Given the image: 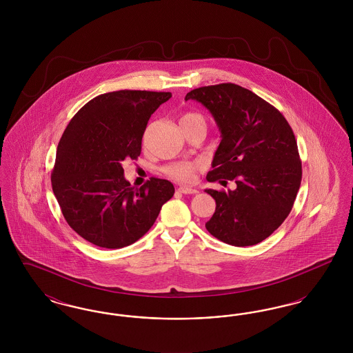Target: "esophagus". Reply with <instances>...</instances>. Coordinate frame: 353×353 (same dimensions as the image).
Listing matches in <instances>:
<instances>
[{
  "label": "esophagus",
  "mask_w": 353,
  "mask_h": 353,
  "mask_svg": "<svg viewBox=\"0 0 353 353\" xmlns=\"http://www.w3.org/2000/svg\"><path fill=\"white\" fill-rule=\"evenodd\" d=\"M179 192H180V193H184V194H196V193H199L197 189L189 188V186H180V188H179Z\"/></svg>",
  "instance_id": "1"
}]
</instances>
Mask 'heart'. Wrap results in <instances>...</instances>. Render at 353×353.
I'll list each match as a JSON object with an SVG mask.
<instances>
[{"instance_id":"1","label":"heart","mask_w":353,"mask_h":353,"mask_svg":"<svg viewBox=\"0 0 353 353\" xmlns=\"http://www.w3.org/2000/svg\"><path fill=\"white\" fill-rule=\"evenodd\" d=\"M205 124V119L197 112H186L181 119H180V124L181 127L188 125V124ZM200 169V164L194 163V161H179V163H173L169 164L165 168V173L169 177L181 181V183H190L194 179L196 172Z\"/></svg>"}]
</instances>
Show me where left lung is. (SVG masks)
I'll use <instances>...</instances> for the list:
<instances>
[{
    "instance_id": "obj_1",
    "label": "left lung",
    "mask_w": 353,
    "mask_h": 353,
    "mask_svg": "<svg viewBox=\"0 0 353 353\" xmlns=\"http://www.w3.org/2000/svg\"><path fill=\"white\" fill-rule=\"evenodd\" d=\"M189 99L212 112L222 136L206 180L236 184L228 192L205 190L216 200L206 230L228 245H256L283 223L301 186L292 128L274 105L238 84L194 88L186 94Z\"/></svg>"
}]
</instances>
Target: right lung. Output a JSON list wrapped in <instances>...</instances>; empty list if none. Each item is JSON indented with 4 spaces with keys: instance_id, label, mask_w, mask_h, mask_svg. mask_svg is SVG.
Here are the masks:
<instances>
[{
    "instance_id": "obj_1",
    "label": "right lung",
    "mask_w": 353,
    "mask_h": 353,
    "mask_svg": "<svg viewBox=\"0 0 353 353\" xmlns=\"http://www.w3.org/2000/svg\"><path fill=\"white\" fill-rule=\"evenodd\" d=\"M170 92L120 90L85 103L62 134L51 186L70 228L105 249H121L145 234L174 186L151 177L140 188L124 179L136 160L152 114Z\"/></svg>"
}]
</instances>
